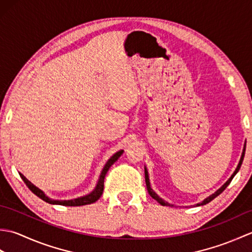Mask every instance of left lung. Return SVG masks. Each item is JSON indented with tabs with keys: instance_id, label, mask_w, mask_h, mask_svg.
Returning a JSON list of instances; mask_svg holds the SVG:
<instances>
[{
	"instance_id": "8db88e82",
	"label": "left lung",
	"mask_w": 252,
	"mask_h": 252,
	"mask_svg": "<svg viewBox=\"0 0 252 252\" xmlns=\"http://www.w3.org/2000/svg\"><path fill=\"white\" fill-rule=\"evenodd\" d=\"M245 152H246V144H245V146H244V152H243V155H242V158H240V161H239V163H238V165H237V168H236V170H235V172L232 174V176H231V178H229L228 179V181L226 182V183L225 184H224L222 187H221V189H219L216 192H215V194H212L211 196H209L208 198H206V199L205 200H203L201 203H197V206H202V205H206V203H208V202H210L211 200H213V199H215V198L217 197V196H219V195H220L221 194V192L224 190V189H226V187L228 186V184L229 183H231V182H232V180H233V178H234V176L235 175H236V173L238 172V171H239V169H240V167H242V163H243V160H244V157H245ZM145 182H146V186H147V190H148V194L149 195H151L153 198H154V199H156L159 203H160V205H162V206H171L170 205V203H168L167 201H164V200H162L161 199V198H160L157 194H156V192H155L152 189H151V184H149V179H148V173H147V170L145 169Z\"/></svg>"
}]
</instances>
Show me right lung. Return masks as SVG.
<instances>
[{
    "mask_svg": "<svg viewBox=\"0 0 252 252\" xmlns=\"http://www.w3.org/2000/svg\"><path fill=\"white\" fill-rule=\"evenodd\" d=\"M123 151H119L118 153H116L114 156H112L108 161H107V163L105 164V167L103 169V171H101L100 173V176L98 179V182H97V185H96L95 189L91 192V194L87 195V196H83V197H80V198H76V199H71V200H53L51 199V198H49L47 196H45V194L43 191H42L41 189H37L36 186H34L33 184L31 183L30 181L27 180L25 176L19 173L20 178L23 179V181L26 183V185L28 186V189L33 192L34 195H36L39 198H41L42 200H44L46 202L49 203H52V205H62V206H70V207H76V206H84V205H90V203H93L95 201H97L101 194H103V190H104V181H105V176L107 174V172H108L109 168L111 167L112 164H114L118 158H119L121 155H122Z\"/></svg>",
    "mask_w": 252,
    "mask_h": 252,
    "instance_id": "right-lung-1",
    "label": "right lung"
}]
</instances>
